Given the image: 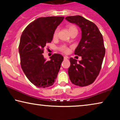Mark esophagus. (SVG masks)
Returning a JSON list of instances; mask_svg holds the SVG:
<instances>
[{
	"mask_svg": "<svg viewBox=\"0 0 120 120\" xmlns=\"http://www.w3.org/2000/svg\"><path fill=\"white\" fill-rule=\"evenodd\" d=\"M64 59H67L68 58L67 56H65L64 57Z\"/></svg>",
	"mask_w": 120,
	"mask_h": 120,
	"instance_id": "34e87169",
	"label": "esophagus"
}]
</instances>
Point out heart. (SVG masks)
Segmentation results:
<instances>
[{
    "mask_svg": "<svg viewBox=\"0 0 120 120\" xmlns=\"http://www.w3.org/2000/svg\"><path fill=\"white\" fill-rule=\"evenodd\" d=\"M68 30H69V32H70V33H71V32H75V31L78 32L77 28H76V27L74 26V25H69V26H68ZM58 32H59L58 28H56V29H55V30L54 32V33H53V38L56 39V38L58 37ZM60 50L64 53H67L68 52V48L65 47V46H64V47H63L61 48Z\"/></svg>",
    "mask_w": 120,
    "mask_h": 120,
    "instance_id": "1",
    "label": "heart"
}]
</instances>
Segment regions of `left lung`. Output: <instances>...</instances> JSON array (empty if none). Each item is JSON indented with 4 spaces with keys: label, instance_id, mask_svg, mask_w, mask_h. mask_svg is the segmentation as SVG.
I'll return each mask as SVG.
<instances>
[{
    "label": "left lung",
    "instance_id": "left-lung-1",
    "mask_svg": "<svg viewBox=\"0 0 120 120\" xmlns=\"http://www.w3.org/2000/svg\"><path fill=\"white\" fill-rule=\"evenodd\" d=\"M67 21L81 28L82 37L74 54L82 60L71 58L68 73L73 84L80 87L88 86L95 80L101 70L105 55L103 37L95 24L81 15L68 16Z\"/></svg>",
    "mask_w": 120,
    "mask_h": 120
}]
</instances>
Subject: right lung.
<instances>
[{
  "instance_id": "obj_1",
  "label": "right lung",
  "mask_w": 120,
  "mask_h": 120,
  "mask_svg": "<svg viewBox=\"0 0 120 120\" xmlns=\"http://www.w3.org/2000/svg\"><path fill=\"white\" fill-rule=\"evenodd\" d=\"M64 19V17L39 18L28 25L21 34L19 46L21 68L37 87L51 86L57 78L64 57L54 54L47 61L42 53L46 44L52 41L54 31Z\"/></svg>"
}]
</instances>
